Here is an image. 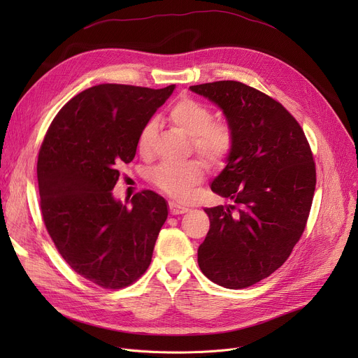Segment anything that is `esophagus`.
Listing matches in <instances>:
<instances>
[{
  "instance_id": "obj_1",
  "label": "esophagus",
  "mask_w": 358,
  "mask_h": 358,
  "mask_svg": "<svg viewBox=\"0 0 358 358\" xmlns=\"http://www.w3.org/2000/svg\"><path fill=\"white\" fill-rule=\"evenodd\" d=\"M169 212H171V215H182L189 212V208H184V206L176 201H169Z\"/></svg>"
}]
</instances>
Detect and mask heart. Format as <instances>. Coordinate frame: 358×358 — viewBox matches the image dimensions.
Returning a JSON list of instances; mask_svg holds the SVG:
<instances>
[{
    "instance_id": "b5f03b06",
    "label": "heart",
    "mask_w": 358,
    "mask_h": 358,
    "mask_svg": "<svg viewBox=\"0 0 358 358\" xmlns=\"http://www.w3.org/2000/svg\"><path fill=\"white\" fill-rule=\"evenodd\" d=\"M166 117L187 136H190L194 152L209 162H220L231 152L234 142L231 126L223 120H212V110L206 104L192 97H181L169 106ZM155 130L154 120L142 126L136 141L141 155L148 157L152 150ZM204 174V165L196 159L181 164L162 162L152 169L150 181L168 196L187 200L192 196L193 187L203 181Z\"/></svg>"
}]
</instances>
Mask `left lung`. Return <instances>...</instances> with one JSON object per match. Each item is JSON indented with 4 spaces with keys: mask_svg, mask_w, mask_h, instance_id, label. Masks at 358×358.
<instances>
[{
    "mask_svg": "<svg viewBox=\"0 0 358 358\" xmlns=\"http://www.w3.org/2000/svg\"><path fill=\"white\" fill-rule=\"evenodd\" d=\"M232 129L228 164L212 192L234 201L204 209L210 229L199 267L227 289L250 287L285 264L302 236L316 185L303 129L267 94L238 81L192 85Z\"/></svg>",
    "mask_w": 358,
    "mask_h": 358,
    "instance_id": "8db88e82",
    "label": "left lung"
}]
</instances>
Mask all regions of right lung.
Listing matches in <instances>:
<instances>
[{
    "mask_svg": "<svg viewBox=\"0 0 358 358\" xmlns=\"http://www.w3.org/2000/svg\"><path fill=\"white\" fill-rule=\"evenodd\" d=\"M174 88L91 87L59 110L41 146L46 229L69 267L104 289L126 287L146 271L166 220V201L157 193H138L127 208L111 190L119 165L135 158L142 126Z\"/></svg>",
    "mask_w": 358,
    "mask_h": 358,
    "instance_id": "1",
    "label": "right lung"
}]
</instances>
